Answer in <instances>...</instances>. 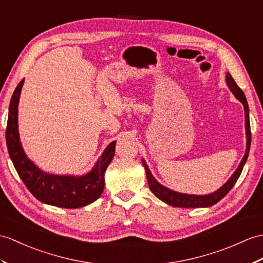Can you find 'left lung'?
<instances>
[{
	"label": "left lung",
	"mask_w": 263,
	"mask_h": 263,
	"mask_svg": "<svg viewBox=\"0 0 263 263\" xmlns=\"http://www.w3.org/2000/svg\"><path fill=\"white\" fill-rule=\"evenodd\" d=\"M227 84L229 88L231 89L232 93L239 100L244 106V113H246V134H247V149H246V155L243 156L242 160L239 164V167L234 172V174L231 176V178L225 182V184L217 189L216 192L209 194V195H189V194H182V193H177L173 189H169L167 187L162 186L156 180V178L152 176L150 169L148 168V164L142 159V164L145 169L146 174V179H148V184L150 191L155 194V196L159 198L160 200L164 201V203L174 206V207H182V209H195V207H210L218 203L225 195H227L232 187L235 185L236 180L239 179V177L242 173V169L244 167V163L247 162V159L249 157L250 152V145H251V130H250V119H249V105L246 99V95H244L243 90L237 86L234 79L232 78L230 72L227 74Z\"/></svg>",
	"instance_id": "1"
}]
</instances>
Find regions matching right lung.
I'll return each instance as SVG.
<instances>
[{
    "label": "right lung",
    "instance_id": "right-lung-1",
    "mask_svg": "<svg viewBox=\"0 0 263 263\" xmlns=\"http://www.w3.org/2000/svg\"><path fill=\"white\" fill-rule=\"evenodd\" d=\"M24 79L17 85L9 106V118L5 137L8 151L13 166L33 196L42 203L62 207L79 209L99 198L105 180L104 175L115 154V141L104 150L93 169L83 176L51 175L38 168L24 154L17 130V105Z\"/></svg>",
    "mask_w": 263,
    "mask_h": 263
}]
</instances>
